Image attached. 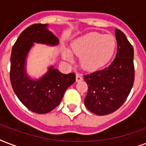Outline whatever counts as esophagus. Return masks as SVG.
Here are the masks:
<instances>
[{"label":"esophagus","instance_id":"34e87169","mask_svg":"<svg viewBox=\"0 0 146 146\" xmlns=\"http://www.w3.org/2000/svg\"><path fill=\"white\" fill-rule=\"evenodd\" d=\"M76 82H80V81L83 80V76L80 75V74H79V73H76Z\"/></svg>","mask_w":146,"mask_h":146}]
</instances>
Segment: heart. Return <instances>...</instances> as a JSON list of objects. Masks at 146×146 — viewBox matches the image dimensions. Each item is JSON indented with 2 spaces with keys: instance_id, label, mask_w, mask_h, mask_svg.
Returning a JSON list of instances; mask_svg holds the SVG:
<instances>
[{
  "instance_id": "obj_1",
  "label": "heart",
  "mask_w": 146,
  "mask_h": 146,
  "mask_svg": "<svg viewBox=\"0 0 146 146\" xmlns=\"http://www.w3.org/2000/svg\"><path fill=\"white\" fill-rule=\"evenodd\" d=\"M115 47L116 41L113 35L90 32L73 41L71 50L65 49L63 56L68 61L73 60V55L79 56L83 70L95 71L112 59Z\"/></svg>"
}]
</instances>
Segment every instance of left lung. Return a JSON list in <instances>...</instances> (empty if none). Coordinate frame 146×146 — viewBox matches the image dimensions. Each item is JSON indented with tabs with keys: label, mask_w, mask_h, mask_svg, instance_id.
<instances>
[{
	"label": "left lung",
	"mask_w": 146,
	"mask_h": 146,
	"mask_svg": "<svg viewBox=\"0 0 146 146\" xmlns=\"http://www.w3.org/2000/svg\"><path fill=\"white\" fill-rule=\"evenodd\" d=\"M115 34L117 53L114 60L106 68L83 78L88 85L86 107L99 115L110 114L122 106L135 79L133 47L120 30L115 29Z\"/></svg>",
	"instance_id": "8db88e82"
}]
</instances>
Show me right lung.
Here are the masks:
<instances>
[{"label":"right lung","instance_id":"right-lung-1","mask_svg":"<svg viewBox=\"0 0 146 146\" xmlns=\"http://www.w3.org/2000/svg\"><path fill=\"white\" fill-rule=\"evenodd\" d=\"M47 24L31 25L20 34L12 47L10 79L14 93L32 112L44 114L60 103L66 89L76 81L74 73L63 74L53 66L38 80H33L26 72V58L33 43L56 46L59 40L47 29Z\"/></svg>","mask_w":146,"mask_h":146}]
</instances>
